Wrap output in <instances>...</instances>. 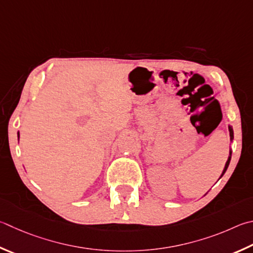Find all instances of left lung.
I'll return each instance as SVG.
<instances>
[{
	"instance_id": "1",
	"label": "left lung",
	"mask_w": 253,
	"mask_h": 253,
	"mask_svg": "<svg viewBox=\"0 0 253 253\" xmlns=\"http://www.w3.org/2000/svg\"><path fill=\"white\" fill-rule=\"evenodd\" d=\"M229 131H230V138H231V139H233V130H232V128H231L230 126H229ZM230 155H231V151H230ZM230 160H231V156H229V158H228V160H227L226 166H224V169H223V171H222V174H221V176H223V173L226 172L227 168H228V166H229V164H230Z\"/></svg>"
}]
</instances>
